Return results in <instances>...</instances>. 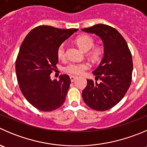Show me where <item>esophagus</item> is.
Here are the masks:
<instances>
[{
	"label": "esophagus",
	"mask_w": 147,
	"mask_h": 147,
	"mask_svg": "<svg viewBox=\"0 0 147 147\" xmlns=\"http://www.w3.org/2000/svg\"><path fill=\"white\" fill-rule=\"evenodd\" d=\"M69 78H70L71 82H73V81H75V80L76 79L77 77L75 76V75H70V77H69Z\"/></svg>",
	"instance_id": "34e87169"
}]
</instances>
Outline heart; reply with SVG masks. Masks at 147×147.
<instances>
[{
  "label": "heart",
  "instance_id": "1",
  "mask_svg": "<svg viewBox=\"0 0 147 147\" xmlns=\"http://www.w3.org/2000/svg\"><path fill=\"white\" fill-rule=\"evenodd\" d=\"M76 43L80 49L83 51L90 50L94 46V39L89 35H82L77 38ZM93 48V47H92ZM90 55L94 60H97L100 58L102 54V49L100 47H94L89 52ZM57 57L59 59H63L65 57V47L64 44H62L58 47L57 51ZM90 67V65L88 62H80V63H69L65 67V70L67 72L73 75H82L86 69Z\"/></svg>",
  "mask_w": 147,
  "mask_h": 147
}]
</instances>
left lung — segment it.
Masks as SVG:
<instances>
[{
  "instance_id": "obj_1",
  "label": "left lung",
  "mask_w": 147,
  "mask_h": 147,
  "mask_svg": "<svg viewBox=\"0 0 147 147\" xmlns=\"http://www.w3.org/2000/svg\"><path fill=\"white\" fill-rule=\"evenodd\" d=\"M82 30L96 34L103 42V57L92 72L95 80L99 79L100 82L87 80L82 95L90 108L104 111L119 103L130 87L133 71L131 53L124 38L113 27L96 24Z\"/></svg>"
}]
</instances>
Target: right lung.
<instances>
[{
    "label": "right lung",
    "instance_id": "right-lung-1",
    "mask_svg": "<svg viewBox=\"0 0 147 147\" xmlns=\"http://www.w3.org/2000/svg\"><path fill=\"white\" fill-rule=\"evenodd\" d=\"M78 30L39 26L21 44L16 61L17 80L26 99L39 111H52L65 102L71 82L69 75L52 80L50 74L57 68L58 47Z\"/></svg>",
    "mask_w": 147,
    "mask_h": 147
}]
</instances>
